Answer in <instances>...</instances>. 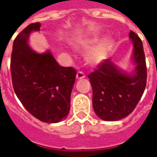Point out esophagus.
Masks as SVG:
<instances>
[{
  "label": "esophagus",
  "instance_id": "obj_1",
  "mask_svg": "<svg viewBox=\"0 0 157 157\" xmlns=\"http://www.w3.org/2000/svg\"><path fill=\"white\" fill-rule=\"evenodd\" d=\"M86 77V75H85V73L84 72H82V71H78L77 72V74H76V78L77 79H83Z\"/></svg>",
  "mask_w": 157,
  "mask_h": 157
}]
</instances>
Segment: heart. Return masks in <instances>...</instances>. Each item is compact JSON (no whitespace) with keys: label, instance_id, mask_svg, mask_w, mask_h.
<instances>
[{"label":"heart","instance_id":"b5f03b06","mask_svg":"<svg viewBox=\"0 0 157 157\" xmlns=\"http://www.w3.org/2000/svg\"><path fill=\"white\" fill-rule=\"evenodd\" d=\"M112 41L109 39L102 41L87 56V60L89 61V63L92 64H97L102 62L107 57L112 48Z\"/></svg>","mask_w":157,"mask_h":157}]
</instances>
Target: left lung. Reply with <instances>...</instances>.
<instances>
[{
	"label": "left lung",
	"instance_id": "8db88e82",
	"mask_svg": "<svg viewBox=\"0 0 157 157\" xmlns=\"http://www.w3.org/2000/svg\"><path fill=\"white\" fill-rule=\"evenodd\" d=\"M129 36L134 45L135 72L130 75L117 69L109 59L88 75L93 88V107L105 121H118L135 109L143 95L147 80V68L142 40L133 31Z\"/></svg>",
	"mask_w": 157,
	"mask_h": 157
}]
</instances>
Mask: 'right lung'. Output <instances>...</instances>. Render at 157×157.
I'll return each instance as SVG.
<instances>
[{
    "label": "right lung",
    "mask_w": 157,
    "mask_h": 157,
    "mask_svg": "<svg viewBox=\"0 0 157 157\" xmlns=\"http://www.w3.org/2000/svg\"><path fill=\"white\" fill-rule=\"evenodd\" d=\"M33 23L15 38L11 56V75L14 92L33 117L55 123L67 117L76 71L60 66L49 52L39 54L27 45L29 33L40 30Z\"/></svg>",
    "instance_id": "1"
}]
</instances>
